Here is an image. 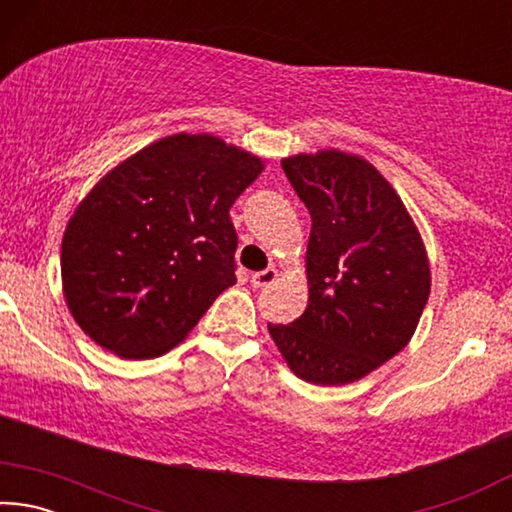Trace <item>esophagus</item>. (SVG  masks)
I'll list each match as a JSON object with an SVG mask.
<instances>
[{"label": "esophagus", "mask_w": 512, "mask_h": 512, "mask_svg": "<svg viewBox=\"0 0 512 512\" xmlns=\"http://www.w3.org/2000/svg\"><path fill=\"white\" fill-rule=\"evenodd\" d=\"M277 277H280V273H277V268H266V271L253 273V277H250V282H253V287L264 289V287H268V284H273Z\"/></svg>", "instance_id": "34e87169"}]
</instances>
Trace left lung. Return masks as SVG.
Instances as JSON below:
<instances>
[{
    "mask_svg": "<svg viewBox=\"0 0 512 512\" xmlns=\"http://www.w3.org/2000/svg\"><path fill=\"white\" fill-rule=\"evenodd\" d=\"M282 169L311 214L309 300L291 325H268L293 375L352 384L411 341L431 291L418 225L361 155L298 153Z\"/></svg>",
    "mask_w": 512,
    "mask_h": 512,
    "instance_id": "obj_1",
    "label": "left lung"
}]
</instances>
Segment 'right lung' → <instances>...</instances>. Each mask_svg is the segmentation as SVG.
<instances>
[{"mask_svg": "<svg viewBox=\"0 0 512 512\" xmlns=\"http://www.w3.org/2000/svg\"><path fill=\"white\" fill-rule=\"evenodd\" d=\"M264 160L216 135L178 133L110 169L69 216L67 309L119 359H153L237 282L230 207Z\"/></svg>", "mask_w": 512, "mask_h": 512, "instance_id": "obj_1", "label": "right lung"}]
</instances>
